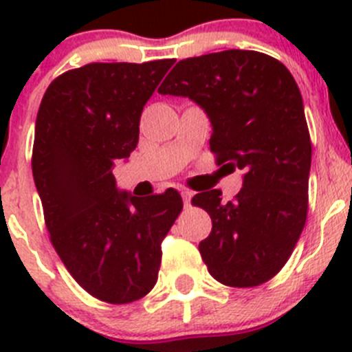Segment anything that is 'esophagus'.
I'll return each instance as SVG.
<instances>
[{
  "mask_svg": "<svg viewBox=\"0 0 352 352\" xmlns=\"http://www.w3.org/2000/svg\"><path fill=\"white\" fill-rule=\"evenodd\" d=\"M182 197H183V203L186 204V206H188V204H190V199H192V192L188 190V188H182Z\"/></svg>",
  "mask_w": 352,
  "mask_h": 352,
  "instance_id": "obj_1",
  "label": "esophagus"
}]
</instances>
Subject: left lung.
Returning <instances> with one entry per match:
<instances>
[{
	"label": "left lung",
	"instance_id": "1",
	"mask_svg": "<svg viewBox=\"0 0 352 352\" xmlns=\"http://www.w3.org/2000/svg\"><path fill=\"white\" fill-rule=\"evenodd\" d=\"M160 95L188 96L213 126L210 148L219 164L243 169V188L195 194L211 217L199 252L214 280L256 287L284 268L309 210L312 160L303 98L291 72L257 51L211 52L176 63Z\"/></svg>",
	"mask_w": 352,
	"mask_h": 352
}]
</instances>
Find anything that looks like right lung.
<instances>
[{
  "instance_id": "obj_1",
  "label": "right lung",
  "mask_w": 352,
  "mask_h": 352,
  "mask_svg": "<svg viewBox=\"0 0 352 352\" xmlns=\"http://www.w3.org/2000/svg\"><path fill=\"white\" fill-rule=\"evenodd\" d=\"M174 60L89 63L49 84L35 123L33 178L65 268L91 296L121 305L157 284L162 239L182 195L120 192L113 169L139 142L142 107Z\"/></svg>"
}]
</instances>
